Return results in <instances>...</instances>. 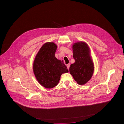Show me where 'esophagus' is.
I'll return each mask as SVG.
<instances>
[{"mask_svg": "<svg viewBox=\"0 0 124 124\" xmlns=\"http://www.w3.org/2000/svg\"><path fill=\"white\" fill-rule=\"evenodd\" d=\"M70 64H68L67 65V69L69 70V68H70Z\"/></svg>", "mask_w": 124, "mask_h": 124, "instance_id": "esophagus-1", "label": "esophagus"}]
</instances>
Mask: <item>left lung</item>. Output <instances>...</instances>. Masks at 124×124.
<instances>
[{
	"label": "left lung",
	"mask_w": 124,
	"mask_h": 124,
	"mask_svg": "<svg viewBox=\"0 0 124 124\" xmlns=\"http://www.w3.org/2000/svg\"><path fill=\"white\" fill-rule=\"evenodd\" d=\"M73 57L75 60L69 69L70 74L79 85H84L91 78L94 70L90 49L86 43L80 42L73 45Z\"/></svg>",
	"instance_id": "left-lung-1"
}]
</instances>
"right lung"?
<instances>
[{
    "instance_id": "right-lung-1",
    "label": "right lung",
    "mask_w": 124,
    "mask_h": 124,
    "mask_svg": "<svg viewBox=\"0 0 124 124\" xmlns=\"http://www.w3.org/2000/svg\"><path fill=\"white\" fill-rule=\"evenodd\" d=\"M57 45L53 42L44 44L35 57L33 72L39 83L46 88L55 87L62 74L69 72L64 62L55 57Z\"/></svg>"
}]
</instances>
